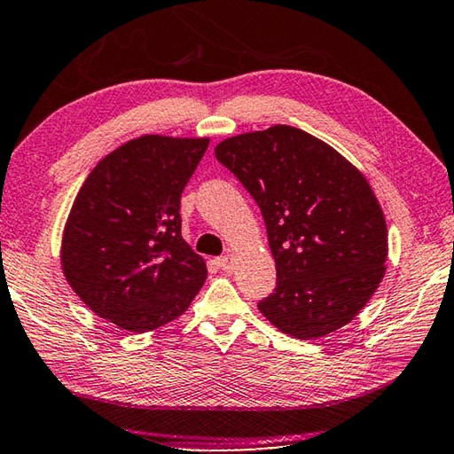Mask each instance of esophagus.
<instances>
[{
  "label": "esophagus",
  "instance_id": "obj_1",
  "mask_svg": "<svg viewBox=\"0 0 454 454\" xmlns=\"http://www.w3.org/2000/svg\"><path fill=\"white\" fill-rule=\"evenodd\" d=\"M217 264L221 266V270H231V268H233V264H235V258H233V254H223V256L217 258Z\"/></svg>",
  "mask_w": 454,
  "mask_h": 454
}]
</instances>
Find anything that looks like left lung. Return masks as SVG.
<instances>
[{
	"instance_id": "obj_1",
	"label": "left lung",
	"mask_w": 454,
	"mask_h": 454,
	"mask_svg": "<svg viewBox=\"0 0 454 454\" xmlns=\"http://www.w3.org/2000/svg\"><path fill=\"white\" fill-rule=\"evenodd\" d=\"M215 159L251 193L276 262L262 316L295 339L353 321L384 276L387 231L368 182L335 149L276 125L231 137Z\"/></svg>"
}]
</instances>
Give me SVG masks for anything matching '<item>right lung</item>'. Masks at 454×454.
<instances>
[{"label": "right lung", "mask_w": 454, "mask_h": 454, "mask_svg": "<svg viewBox=\"0 0 454 454\" xmlns=\"http://www.w3.org/2000/svg\"><path fill=\"white\" fill-rule=\"evenodd\" d=\"M207 138L145 135L107 154L80 188L62 237V268L91 311L145 333L182 316L206 262L182 239L180 198Z\"/></svg>", "instance_id": "right-lung-1"}]
</instances>
